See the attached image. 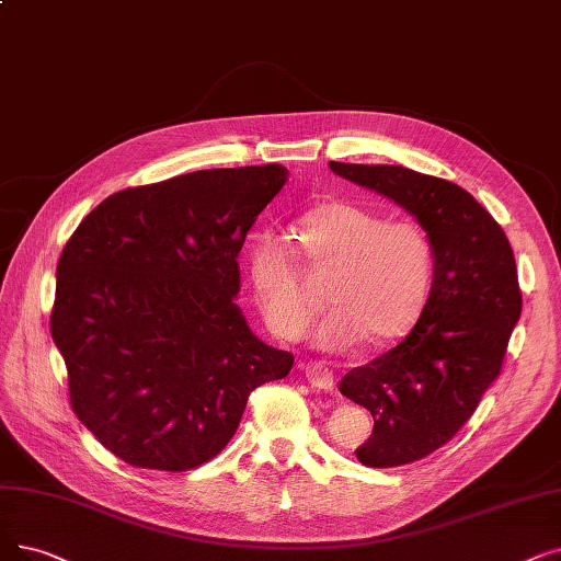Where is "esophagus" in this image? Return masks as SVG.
Returning a JSON list of instances; mask_svg holds the SVG:
<instances>
[{"mask_svg":"<svg viewBox=\"0 0 561 561\" xmlns=\"http://www.w3.org/2000/svg\"><path fill=\"white\" fill-rule=\"evenodd\" d=\"M302 371H305L307 380L313 387L325 389V392H332V389H334V376H332V371L325 367L323 362H305L302 364Z\"/></svg>","mask_w":561,"mask_h":561,"instance_id":"obj_1","label":"esophagus"}]
</instances>
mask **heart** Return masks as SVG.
<instances>
[{
    "instance_id": "heart-1",
    "label": "heart",
    "mask_w": 561,
    "mask_h": 561,
    "mask_svg": "<svg viewBox=\"0 0 561 561\" xmlns=\"http://www.w3.org/2000/svg\"><path fill=\"white\" fill-rule=\"evenodd\" d=\"M298 229L311 259L334 267L328 282L334 307L311 332L316 348L344 353L367 334L394 339L420 319L435 275L433 242L422 225L332 202L305 213ZM248 267L265 325L282 339L302 336L313 309L302 296L290 242L277 231H261Z\"/></svg>"
}]
</instances>
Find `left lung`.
I'll list each match as a JSON object with an SVG mask.
<instances>
[{
  "label": "left lung",
  "mask_w": 561,
  "mask_h": 561,
  "mask_svg": "<svg viewBox=\"0 0 561 561\" xmlns=\"http://www.w3.org/2000/svg\"><path fill=\"white\" fill-rule=\"evenodd\" d=\"M330 169L403 206L433 242V288L415 328L339 382L374 417L357 460L397 468L447 445L500 376L523 309L516 259L493 215L456 183L401 164Z\"/></svg>",
  "instance_id": "8db88e82"
}]
</instances>
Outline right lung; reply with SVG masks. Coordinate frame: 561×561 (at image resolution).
Returning <instances> with one entry per match:
<instances>
[{"instance_id":"obj_1","label":"right lung","mask_w":561,"mask_h":561,"mask_svg":"<svg viewBox=\"0 0 561 561\" xmlns=\"http://www.w3.org/2000/svg\"><path fill=\"white\" fill-rule=\"evenodd\" d=\"M286 176L282 164L202 169L121 190L66 242L50 330L70 405L128 466H202L252 389L294 367L236 305L242 242Z\"/></svg>"}]
</instances>
